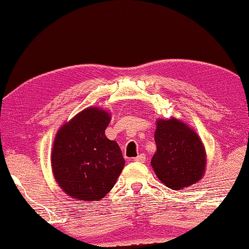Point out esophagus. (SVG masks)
I'll return each instance as SVG.
<instances>
[{"label": "esophagus", "instance_id": "1", "mask_svg": "<svg viewBox=\"0 0 249 249\" xmlns=\"http://www.w3.org/2000/svg\"><path fill=\"white\" fill-rule=\"evenodd\" d=\"M136 162H141V163H144L145 161H146V156H145V154H139L137 158H135L134 159Z\"/></svg>", "mask_w": 249, "mask_h": 249}]
</instances>
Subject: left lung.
Here are the masks:
<instances>
[{"label":"left lung","mask_w":249,"mask_h":249,"mask_svg":"<svg viewBox=\"0 0 249 249\" xmlns=\"http://www.w3.org/2000/svg\"><path fill=\"white\" fill-rule=\"evenodd\" d=\"M154 138L156 153L151 164L166 187L179 190L202 179L206 153L198 135L192 128L175 118L159 119Z\"/></svg>","instance_id":"left-lung-1"}]
</instances>
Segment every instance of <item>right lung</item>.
Listing matches in <instances>:
<instances>
[{
    "mask_svg": "<svg viewBox=\"0 0 249 249\" xmlns=\"http://www.w3.org/2000/svg\"><path fill=\"white\" fill-rule=\"evenodd\" d=\"M111 117L87 107L64 124L54 139L52 170L63 192L78 200H100L113 188L124 166L117 142L105 136Z\"/></svg>",
    "mask_w": 249,
    "mask_h": 249,
    "instance_id": "right-lung-1",
    "label": "right lung"
}]
</instances>
